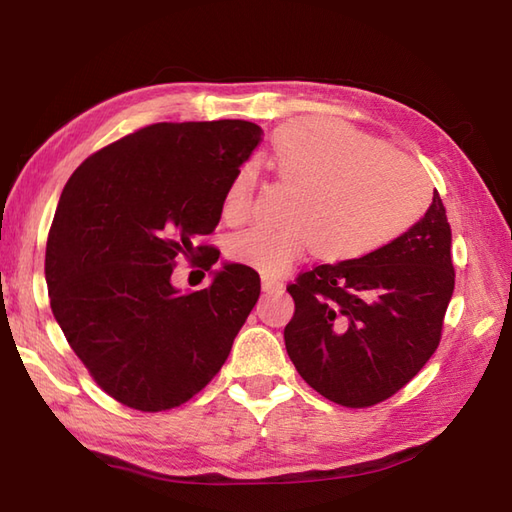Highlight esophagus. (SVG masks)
<instances>
[{
    "instance_id": "1",
    "label": "esophagus",
    "mask_w": 512,
    "mask_h": 512,
    "mask_svg": "<svg viewBox=\"0 0 512 512\" xmlns=\"http://www.w3.org/2000/svg\"><path fill=\"white\" fill-rule=\"evenodd\" d=\"M262 290L264 292H281V290H284V281L277 279V277L264 275L262 277Z\"/></svg>"
}]
</instances>
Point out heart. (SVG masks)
<instances>
[{
  "label": "heart",
  "mask_w": 512,
  "mask_h": 512,
  "mask_svg": "<svg viewBox=\"0 0 512 512\" xmlns=\"http://www.w3.org/2000/svg\"><path fill=\"white\" fill-rule=\"evenodd\" d=\"M270 165L295 184L286 224H255L228 242L235 262L266 275L284 273L312 250L328 262H352L394 244L420 220L427 187L405 158L380 151L372 138L332 121H297L273 136ZM255 173L231 180L222 215L237 222L250 211Z\"/></svg>",
  "instance_id": "obj_1"
}]
</instances>
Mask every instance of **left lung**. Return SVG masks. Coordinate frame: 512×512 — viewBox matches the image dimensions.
Returning a JSON list of instances; mask_svg holds the SVG:
<instances>
[{"label":"left lung","instance_id":"1","mask_svg":"<svg viewBox=\"0 0 512 512\" xmlns=\"http://www.w3.org/2000/svg\"><path fill=\"white\" fill-rule=\"evenodd\" d=\"M455 286L451 226L440 193L394 244L352 262L321 264L288 286L290 361L336 405L394 396L438 350Z\"/></svg>","mask_w":512,"mask_h":512}]
</instances>
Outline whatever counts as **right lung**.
Returning <instances> with one entry per match:
<instances>
[{"mask_svg": "<svg viewBox=\"0 0 512 512\" xmlns=\"http://www.w3.org/2000/svg\"><path fill=\"white\" fill-rule=\"evenodd\" d=\"M262 127L248 121L156 123L96 151L72 173L50 226L46 284L74 354L114 400L165 411L211 383L259 299L244 264L212 270L209 289L170 284L178 256L205 269L198 246L222 217L228 184Z\"/></svg>", "mask_w": 512, "mask_h": 512, "instance_id": "1", "label": "right lung"}]
</instances>
